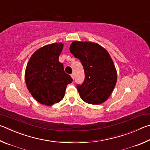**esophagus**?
I'll list each match as a JSON object with an SVG mask.
<instances>
[{
    "mask_svg": "<svg viewBox=\"0 0 150 150\" xmlns=\"http://www.w3.org/2000/svg\"><path fill=\"white\" fill-rule=\"evenodd\" d=\"M71 77H72L73 80L74 79V74H71Z\"/></svg>",
    "mask_w": 150,
    "mask_h": 150,
    "instance_id": "1",
    "label": "esophagus"
}]
</instances>
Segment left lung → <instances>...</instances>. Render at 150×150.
<instances>
[{
    "mask_svg": "<svg viewBox=\"0 0 150 150\" xmlns=\"http://www.w3.org/2000/svg\"><path fill=\"white\" fill-rule=\"evenodd\" d=\"M70 51L83 67L85 79L76 88L81 99L92 105L103 103L112 93L117 73L111 56L105 49L92 42L73 41Z\"/></svg>",
    "mask_w": 150,
    "mask_h": 150,
    "instance_id": "8db88e82",
    "label": "left lung"
}]
</instances>
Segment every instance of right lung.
Here are the masks:
<instances>
[{"label": "right lung", "mask_w": 150, "mask_h": 150, "mask_svg": "<svg viewBox=\"0 0 150 150\" xmlns=\"http://www.w3.org/2000/svg\"><path fill=\"white\" fill-rule=\"evenodd\" d=\"M62 49L61 43L47 45L31 55L26 67L25 80L28 90L34 99L45 105L61 101L67 85L73 80L59 60Z\"/></svg>", "instance_id": "obj_1"}]
</instances>
